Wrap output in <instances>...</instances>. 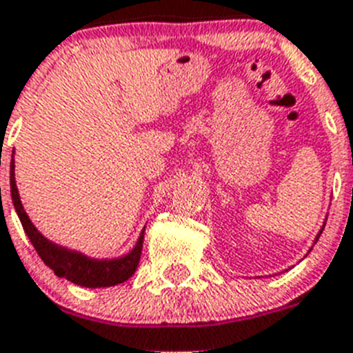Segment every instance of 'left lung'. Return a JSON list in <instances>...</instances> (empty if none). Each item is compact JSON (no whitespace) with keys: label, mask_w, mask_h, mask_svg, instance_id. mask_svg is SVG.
Here are the masks:
<instances>
[{"label":"left lung","mask_w":353,"mask_h":353,"mask_svg":"<svg viewBox=\"0 0 353 353\" xmlns=\"http://www.w3.org/2000/svg\"><path fill=\"white\" fill-rule=\"evenodd\" d=\"M323 228H325V225L321 226V230H319V234H317V236H316V241H314V243H317V239H319V236H321V234H323ZM310 250H312V248H310Z\"/></svg>","instance_id":"obj_1"}]
</instances>
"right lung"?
<instances>
[{
  "label": "right lung",
  "mask_w": 353,
  "mask_h": 353,
  "mask_svg": "<svg viewBox=\"0 0 353 353\" xmlns=\"http://www.w3.org/2000/svg\"><path fill=\"white\" fill-rule=\"evenodd\" d=\"M10 196H12L14 208H16V214L21 221L23 230L36 248L37 256L41 257V261L48 268H52L57 277H65L74 285L87 286V288H101V286H114L125 283L128 277L134 276V272L139 265V259H141L145 228L139 234L136 246L128 254L116 257V259H94V257H87L81 252L68 250L65 246L56 245L43 236L41 232H37L32 221L28 219L27 212L21 205V199H19L16 177H14V159L10 161Z\"/></svg>",
  "instance_id": "add662e5"
}]
</instances>
